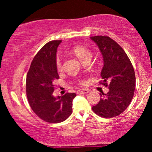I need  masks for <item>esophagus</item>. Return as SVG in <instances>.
Masks as SVG:
<instances>
[{
    "label": "esophagus",
    "instance_id": "34e87169",
    "mask_svg": "<svg viewBox=\"0 0 152 152\" xmlns=\"http://www.w3.org/2000/svg\"><path fill=\"white\" fill-rule=\"evenodd\" d=\"M90 91L89 89H86V88H83V89H80L77 91V94H87Z\"/></svg>",
    "mask_w": 152,
    "mask_h": 152
}]
</instances>
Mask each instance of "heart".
Listing matches in <instances>:
<instances>
[{
  "label": "heart",
  "mask_w": 152,
  "mask_h": 152,
  "mask_svg": "<svg viewBox=\"0 0 152 152\" xmlns=\"http://www.w3.org/2000/svg\"><path fill=\"white\" fill-rule=\"evenodd\" d=\"M73 51H74V53L76 54V56L81 61L86 58H91L92 57V52L85 46L75 47L74 49H73ZM56 69L58 71H61L63 70V64L61 59L60 57H57L56 58ZM83 83H84V81H83L82 80H79L80 84H83Z\"/></svg>",
  "instance_id": "1"
}]
</instances>
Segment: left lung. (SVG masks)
<instances>
[{"label": "left lung", "mask_w": 152, "mask_h": 152, "mask_svg": "<svg viewBox=\"0 0 152 152\" xmlns=\"http://www.w3.org/2000/svg\"><path fill=\"white\" fill-rule=\"evenodd\" d=\"M97 44L104 58L99 83L109 86V92L100 94V101L92 107L95 114L103 118L121 114L133 99L136 86L134 67L123 48L106 36L90 37Z\"/></svg>", "instance_id": "obj_1"}]
</instances>
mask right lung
<instances>
[{
	"mask_svg": "<svg viewBox=\"0 0 152 152\" xmlns=\"http://www.w3.org/2000/svg\"><path fill=\"white\" fill-rule=\"evenodd\" d=\"M61 41H51L36 53L26 76V95L29 105L40 118L48 123H59L72 113L76 94L66 93L55 97L54 81L59 76L56 66V50Z\"/></svg>",
	"mask_w": 152,
	"mask_h": 152,
	"instance_id": "1",
	"label": "right lung"
}]
</instances>
